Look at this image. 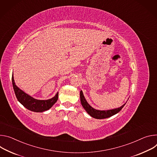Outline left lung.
Returning a JSON list of instances; mask_svg holds the SVG:
<instances>
[{"label": "left lung", "instance_id": "obj_1", "mask_svg": "<svg viewBox=\"0 0 157 157\" xmlns=\"http://www.w3.org/2000/svg\"><path fill=\"white\" fill-rule=\"evenodd\" d=\"M80 101L82 103V105L83 106V109L86 110L92 117L97 118V119H103V118H107L109 117H110L117 113H118L122 108L124 107V105L126 104V103L122 106H121L119 108L112 109V110H98L94 109L92 107L88 102L86 101L83 94L82 91L81 90L80 92Z\"/></svg>", "mask_w": 157, "mask_h": 157}]
</instances>
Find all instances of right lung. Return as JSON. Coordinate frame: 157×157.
Here are the masks:
<instances>
[{"label": "right lung", "mask_w": 157, "mask_h": 157, "mask_svg": "<svg viewBox=\"0 0 157 157\" xmlns=\"http://www.w3.org/2000/svg\"><path fill=\"white\" fill-rule=\"evenodd\" d=\"M12 81L13 90L17 100L24 107L30 111L35 112H43L44 111L48 110L54 105L58 100V92L53 98L48 100H43L34 98L21 90L15 85L13 74L12 77Z\"/></svg>", "instance_id": "1"}]
</instances>
